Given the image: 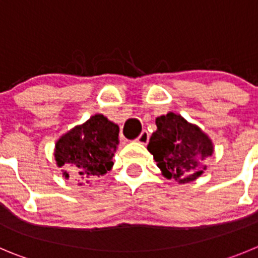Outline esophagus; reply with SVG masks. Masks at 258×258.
Masks as SVG:
<instances>
[{
	"mask_svg": "<svg viewBox=\"0 0 258 258\" xmlns=\"http://www.w3.org/2000/svg\"><path fill=\"white\" fill-rule=\"evenodd\" d=\"M148 141H149V133L147 131L142 132L141 136L137 138V142H138V143H141V144H147V143H148Z\"/></svg>",
	"mask_w": 258,
	"mask_h": 258,
	"instance_id": "1",
	"label": "esophagus"
}]
</instances>
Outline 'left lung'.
Returning a JSON list of instances; mask_svg holds the SVG:
<instances>
[{
    "label": "left lung",
    "mask_w": 258,
    "mask_h": 258,
    "mask_svg": "<svg viewBox=\"0 0 258 258\" xmlns=\"http://www.w3.org/2000/svg\"><path fill=\"white\" fill-rule=\"evenodd\" d=\"M156 125L147 149L153 154L162 175L178 183L200 177L207 170L203 162L214 152L209 136L175 112L158 116Z\"/></svg>",
    "instance_id": "left-lung-1"
}]
</instances>
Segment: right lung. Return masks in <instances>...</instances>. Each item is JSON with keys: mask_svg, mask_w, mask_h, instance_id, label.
Returning a JSON list of instances; mask_svg holds the SVG:
<instances>
[{"mask_svg": "<svg viewBox=\"0 0 258 258\" xmlns=\"http://www.w3.org/2000/svg\"><path fill=\"white\" fill-rule=\"evenodd\" d=\"M119 146V126L102 114H95L63 134L54 147V158L63 177H73L82 185L107 173Z\"/></svg>", "mask_w": 258, "mask_h": 258, "instance_id": "add662e5", "label": "right lung"}]
</instances>
